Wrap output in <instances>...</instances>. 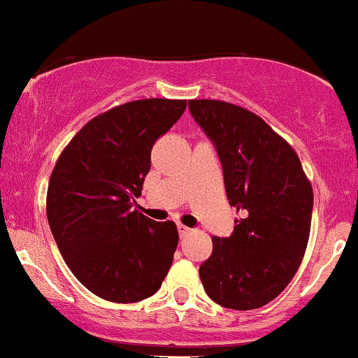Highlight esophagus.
I'll return each mask as SVG.
<instances>
[{
    "label": "esophagus",
    "instance_id": "34e87169",
    "mask_svg": "<svg viewBox=\"0 0 358 358\" xmlns=\"http://www.w3.org/2000/svg\"><path fill=\"white\" fill-rule=\"evenodd\" d=\"M190 231H192V229L187 228L185 224H178V233H180V236H187Z\"/></svg>",
    "mask_w": 358,
    "mask_h": 358
}]
</instances>
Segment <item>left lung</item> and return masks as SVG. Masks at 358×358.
I'll return each mask as SVG.
<instances>
[{"label":"left lung","instance_id":"left-lung-1","mask_svg":"<svg viewBox=\"0 0 358 358\" xmlns=\"http://www.w3.org/2000/svg\"><path fill=\"white\" fill-rule=\"evenodd\" d=\"M189 110L217 150L229 206L245 213L231 236H213L201 281L220 306L259 308L299 271L310 233L312 185L292 145L261 116L216 99H192Z\"/></svg>","mask_w":358,"mask_h":358}]
</instances>
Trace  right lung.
Instances as JSON below:
<instances>
[{"mask_svg":"<svg viewBox=\"0 0 358 358\" xmlns=\"http://www.w3.org/2000/svg\"><path fill=\"white\" fill-rule=\"evenodd\" d=\"M183 99H141L97 115L63 149L51 173L46 214L71 273L94 295L131 303L161 288L178 229L134 209L154 142L178 122Z\"/></svg>","mask_w":358,"mask_h":358,"instance_id":"add662e5","label":"right lung"}]
</instances>
